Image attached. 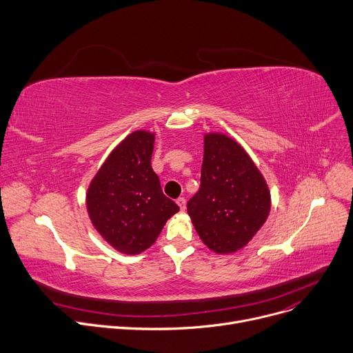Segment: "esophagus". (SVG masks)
<instances>
[{
	"label": "esophagus",
	"instance_id": "esophagus-1",
	"mask_svg": "<svg viewBox=\"0 0 353 353\" xmlns=\"http://www.w3.org/2000/svg\"><path fill=\"white\" fill-rule=\"evenodd\" d=\"M176 203L179 204V207H180L181 211L185 210V199H184V197H179V199L176 200Z\"/></svg>",
	"mask_w": 353,
	"mask_h": 353
}]
</instances>
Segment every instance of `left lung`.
<instances>
[{
  "mask_svg": "<svg viewBox=\"0 0 353 353\" xmlns=\"http://www.w3.org/2000/svg\"><path fill=\"white\" fill-rule=\"evenodd\" d=\"M200 181L199 192L187 203V213L201 241L217 254L244 248L271 210L261 172L236 140L207 133Z\"/></svg>",
  "mask_w": 353,
  "mask_h": 353,
  "instance_id": "1",
  "label": "left lung"
}]
</instances>
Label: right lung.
<instances>
[{
	"mask_svg": "<svg viewBox=\"0 0 353 353\" xmlns=\"http://www.w3.org/2000/svg\"><path fill=\"white\" fill-rule=\"evenodd\" d=\"M154 133L134 130L108 156L86 193L89 219L114 250L136 255L154 244L180 210L152 169Z\"/></svg>",
	"mask_w": 353,
	"mask_h": 353,
	"instance_id": "add662e5",
	"label": "right lung"
}]
</instances>
